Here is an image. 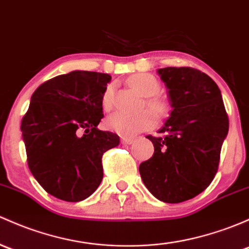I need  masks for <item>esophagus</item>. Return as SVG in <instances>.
<instances>
[{
    "label": "esophagus",
    "instance_id": "obj_1",
    "mask_svg": "<svg viewBox=\"0 0 249 249\" xmlns=\"http://www.w3.org/2000/svg\"><path fill=\"white\" fill-rule=\"evenodd\" d=\"M122 142L124 143V144L130 145V144H132L133 142H135V140H133V138H129V137H123Z\"/></svg>",
    "mask_w": 249,
    "mask_h": 249
}]
</instances>
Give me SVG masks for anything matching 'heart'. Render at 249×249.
Segmentation results:
<instances>
[{
  "instance_id": "1",
  "label": "heart",
  "mask_w": 249,
  "mask_h": 249,
  "mask_svg": "<svg viewBox=\"0 0 249 249\" xmlns=\"http://www.w3.org/2000/svg\"><path fill=\"white\" fill-rule=\"evenodd\" d=\"M130 86L143 98H146V106L158 116H162L167 111V103L160 96H156L160 90V83L153 75L138 74L129 80ZM113 85H108L105 88L101 104L104 109L108 111L113 106ZM155 125V118L153 113L144 111L138 114H127L123 112H114L106 118V126L112 131L122 136L131 137L137 133L149 130Z\"/></svg>"
}]
</instances>
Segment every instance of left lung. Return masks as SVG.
<instances>
[{
	"label": "left lung",
	"instance_id": "1",
	"mask_svg": "<svg viewBox=\"0 0 249 249\" xmlns=\"http://www.w3.org/2000/svg\"><path fill=\"white\" fill-rule=\"evenodd\" d=\"M158 74L168 89L172 111L159 130L146 136L154 155L140 164L151 195L164 203L192 199L210 185L217 173L229 119L218 86L192 68H163Z\"/></svg>",
	"mask_w": 249,
	"mask_h": 249
}]
</instances>
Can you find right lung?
I'll use <instances>...</instances> for the list:
<instances>
[{"instance_id": "1", "label": "right lung", "mask_w": 249, "mask_h": 249, "mask_svg": "<svg viewBox=\"0 0 249 249\" xmlns=\"http://www.w3.org/2000/svg\"><path fill=\"white\" fill-rule=\"evenodd\" d=\"M108 74L75 70L46 81L21 122L30 171L46 192L65 201L88 198L103 180L105 151L119 136L98 129Z\"/></svg>"}]
</instances>
